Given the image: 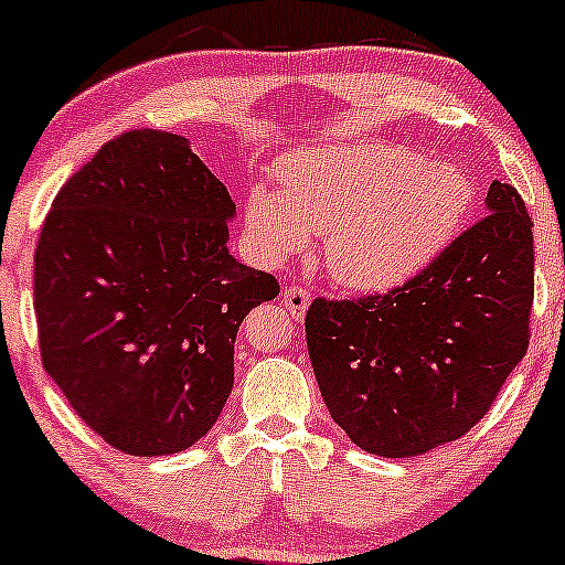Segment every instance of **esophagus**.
Segmentation results:
<instances>
[{"mask_svg":"<svg viewBox=\"0 0 565 565\" xmlns=\"http://www.w3.org/2000/svg\"><path fill=\"white\" fill-rule=\"evenodd\" d=\"M284 306H287V311L292 313L295 319H302V313H306L308 306H311V292L292 284V287L284 289Z\"/></svg>","mask_w":565,"mask_h":565,"instance_id":"34e87169","label":"esophagus"}]
</instances>
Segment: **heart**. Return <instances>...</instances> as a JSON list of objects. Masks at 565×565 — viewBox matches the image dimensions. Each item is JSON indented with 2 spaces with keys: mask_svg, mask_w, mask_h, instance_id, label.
<instances>
[{
  "mask_svg": "<svg viewBox=\"0 0 565 565\" xmlns=\"http://www.w3.org/2000/svg\"><path fill=\"white\" fill-rule=\"evenodd\" d=\"M278 190L254 188L246 220L276 257L302 252L308 231L327 235L334 281L388 292L437 257L472 209L475 190L456 166H424L405 147L330 145L292 154Z\"/></svg>",
  "mask_w": 565,
  "mask_h": 565,
  "instance_id": "heart-1",
  "label": "heart"
}]
</instances>
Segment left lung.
Returning <instances> with one entry per match:
<instances>
[{
  "label": "left lung",
  "instance_id": "obj_1",
  "mask_svg": "<svg viewBox=\"0 0 565 565\" xmlns=\"http://www.w3.org/2000/svg\"><path fill=\"white\" fill-rule=\"evenodd\" d=\"M486 216L386 295L316 297L308 353L334 424L367 454L411 458L463 437L529 349L534 222L493 182Z\"/></svg>",
  "mask_w": 565,
  "mask_h": 565
}]
</instances>
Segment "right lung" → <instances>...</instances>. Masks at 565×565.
Returning <instances> with one entry per match:
<instances>
[{
    "mask_svg": "<svg viewBox=\"0 0 565 565\" xmlns=\"http://www.w3.org/2000/svg\"><path fill=\"white\" fill-rule=\"evenodd\" d=\"M225 184L169 131L107 141L55 195L34 252L42 364L131 456L188 450L233 392L241 321L278 295L235 263Z\"/></svg>",
    "mask_w": 565,
    "mask_h": 565,
    "instance_id": "add662e5",
    "label": "right lung"
}]
</instances>
